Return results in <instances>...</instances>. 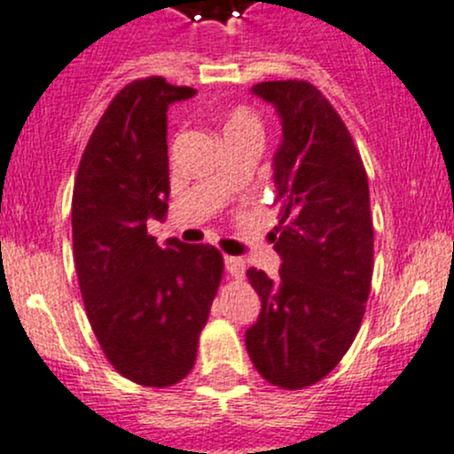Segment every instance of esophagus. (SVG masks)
<instances>
[{
	"label": "esophagus",
	"mask_w": 454,
	"mask_h": 454,
	"mask_svg": "<svg viewBox=\"0 0 454 454\" xmlns=\"http://www.w3.org/2000/svg\"><path fill=\"white\" fill-rule=\"evenodd\" d=\"M225 269L231 278L242 280L245 278V260L236 258V255H225Z\"/></svg>",
	"instance_id": "obj_1"
}]
</instances>
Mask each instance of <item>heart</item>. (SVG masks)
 Instances as JSON below:
<instances>
[{"mask_svg":"<svg viewBox=\"0 0 454 454\" xmlns=\"http://www.w3.org/2000/svg\"><path fill=\"white\" fill-rule=\"evenodd\" d=\"M242 129H260V119L249 107L238 106L229 110L225 119H223V132H225V137H229V134L242 132Z\"/></svg>","mask_w":454,"mask_h":454,"instance_id":"1","label":"heart"}]
</instances>
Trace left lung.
Masks as SVG:
<instances>
[{
    "instance_id": "left-lung-1",
    "label": "left lung",
    "mask_w": 454,
    "mask_h": 454,
    "mask_svg": "<svg viewBox=\"0 0 454 454\" xmlns=\"http://www.w3.org/2000/svg\"><path fill=\"white\" fill-rule=\"evenodd\" d=\"M251 92L278 110L273 156L280 225L271 231L280 271L251 267L260 295L247 353L269 384L286 390L331 373L360 331L373 278L369 178L329 98L309 81H262Z\"/></svg>"
}]
</instances>
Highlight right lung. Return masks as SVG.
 <instances>
[{
    "label": "right lung",
    "mask_w": 454,
    "mask_h": 454,
    "mask_svg": "<svg viewBox=\"0 0 454 454\" xmlns=\"http://www.w3.org/2000/svg\"><path fill=\"white\" fill-rule=\"evenodd\" d=\"M196 94L163 76L125 85L94 128L73 192V249L90 326L110 364L141 386L178 384L223 278L212 245L165 247L147 218L168 214V107Z\"/></svg>",
    "instance_id": "obj_1"
}]
</instances>
